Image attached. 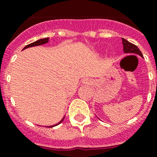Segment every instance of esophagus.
<instances>
[{
    "label": "esophagus",
    "instance_id": "34e87169",
    "mask_svg": "<svg viewBox=\"0 0 157 157\" xmlns=\"http://www.w3.org/2000/svg\"><path fill=\"white\" fill-rule=\"evenodd\" d=\"M89 82H90V81H89L88 79H84V82H84V83H89Z\"/></svg>",
    "mask_w": 157,
    "mask_h": 157
}]
</instances>
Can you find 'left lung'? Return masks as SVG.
Returning <instances> with one entry per match:
<instances>
[{"instance_id":"1","label":"left lung","mask_w":157,"mask_h":157,"mask_svg":"<svg viewBox=\"0 0 157 157\" xmlns=\"http://www.w3.org/2000/svg\"><path fill=\"white\" fill-rule=\"evenodd\" d=\"M122 41H123V52H125V53H134L138 54V55L141 56V57L143 56L140 49L138 48V46H136L135 45H134L132 43L129 42L127 40L124 39V38H122Z\"/></svg>"}]
</instances>
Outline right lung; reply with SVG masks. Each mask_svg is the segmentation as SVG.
Masks as SVG:
<instances>
[{
    "mask_svg": "<svg viewBox=\"0 0 157 157\" xmlns=\"http://www.w3.org/2000/svg\"><path fill=\"white\" fill-rule=\"evenodd\" d=\"M48 37H45V38H42V39H39V40H37V41H34V42L33 43H30V44H29V45H26V46L23 48V49H25V48H30V47H33V46H37V45H44V44H45V43H47L48 41ZM63 119H64V117L61 120V121L59 122L58 123H56V124H55V125L53 126H49V127H55V126H57L58 124H59V123H61L62 122H63Z\"/></svg>",
    "mask_w": 157,
    "mask_h": 157,
    "instance_id": "add662e5",
    "label": "right lung"
}]
</instances>
